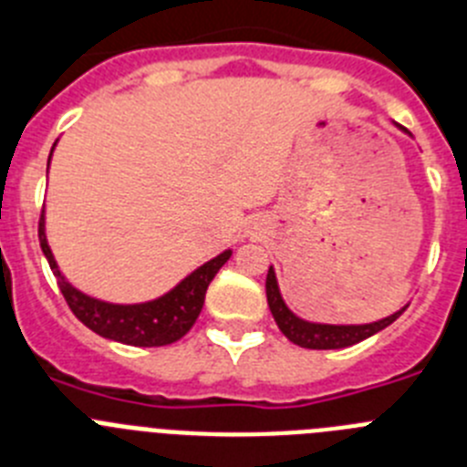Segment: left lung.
Returning a JSON list of instances; mask_svg holds the SVG:
<instances>
[{
	"label": "left lung",
	"instance_id": "obj_1",
	"mask_svg": "<svg viewBox=\"0 0 467 467\" xmlns=\"http://www.w3.org/2000/svg\"><path fill=\"white\" fill-rule=\"evenodd\" d=\"M400 128V125H396ZM402 132H407L405 128H400ZM410 134V132H407ZM411 137V134H410ZM265 293H267V305H270V312L275 317L276 326H279L281 333L291 339L293 344L302 348H344L351 347V344H358L363 339L372 337L379 330H384L386 326L396 321L402 312L407 309V305L398 312H393L390 317L379 318V321L372 323H348V326H337V323H317L300 318L297 314H293L285 305V300L281 297L279 281H276V272L270 265V272H267V279H265Z\"/></svg>",
	"mask_w": 467,
	"mask_h": 467
}]
</instances>
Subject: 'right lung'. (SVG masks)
Wrapping results in <instances>:
<instances>
[{"instance_id":"1","label":"right lung","mask_w":467,"mask_h":467,"mask_svg":"<svg viewBox=\"0 0 467 467\" xmlns=\"http://www.w3.org/2000/svg\"><path fill=\"white\" fill-rule=\"evenodd\" d=\"M56 144H53V149H56ZM53 149H50V155H53ZM39 242L50 270L56 275L62 296H65L71 312L77 314L78 321L90 327L92 333H98L99 337L130 344V347H165V344L182 339L202 312L204 296H207L212 279L233 255V249H225L223 254L213 255L212 260H207L191 275L183 276L174 288L153 297V300L109 302L88 296L62 275L56 255L48 246V237H46V213H41L39 221Z\"/></svg>"}]
</instances>
